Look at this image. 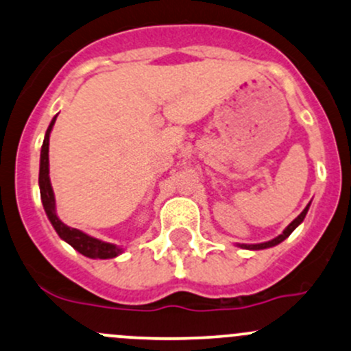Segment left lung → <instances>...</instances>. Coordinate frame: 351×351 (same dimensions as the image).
Instances as JSON below:
<instances>
[{"label":"left lung","instance_id":"1","mask_svg":"<svg viewBox=\"0 0 351 351\" xmlns=\"http://www.w3.org/2000/svg\"><path fill=\"white\" fill-rule=\"evenodd\" d=\"M308 208H310V205H306L305 210H303L302 213H300L298 217H296V218L293 219V221H291L290 225H288L287 228L283 230V233L278 234V237H276V238H273L271 241H265V243H258V245H238V246H241V248H246V250H265V248H271V246L282 243L283 240H287V238L290 237L291 233H293V230L296 228V226H298L300 223H302L303 219H305L306 213H308Z\"/></svg>","mask_w":351,"mask_h":351}]
</instances>
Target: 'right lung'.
Instances as JSON below:
<instances>
[{
    "instance_id": "add662e5",
    "label": "right lung",
    "mask_w": 351,
    "mask_h": 351,
    "mask_svg": "<svg viewBox=\"0 0 351 351\" xmlns=\"http://www.w3.org/2000/svg\"><path fill=\"white\" fill-rule=\"evenodd\" d=\"M56 117L51 119L48 130H46L43 146H41V156H40V193L43 208L48 215V219L51 221L53 228L60 234L61 240L69 243L76 252L88 258H99V260H106V258H114L123 252L117 245L106 243V241L98 240V238L90 237V234L80 232V230L71 228V226L64 225L60 218L56 217V206H55V195H53L51 182H49V133H51L53 125H55Z\"/></svg>"
}]
</instances>
